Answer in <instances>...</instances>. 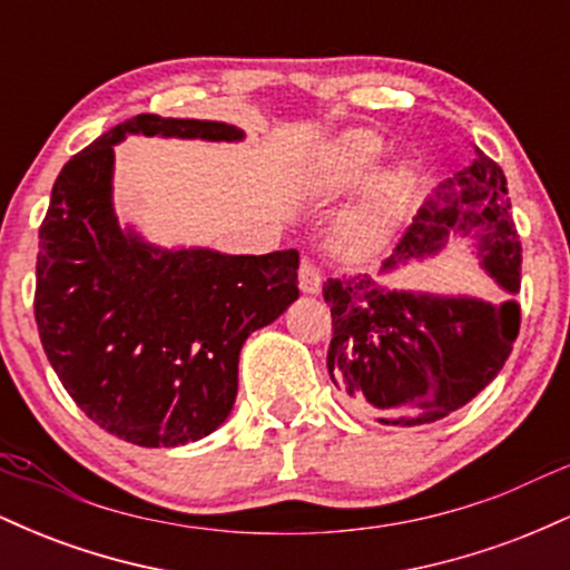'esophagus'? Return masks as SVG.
I'll use <instances>...</instances> for the list:
<instances>
[{
  "label": "esophagus",
  "instance_id": "1",
  "mask_svg": "<svg viewBox=\"0 0 570 570\" xmlns=\"http://www.w3.org/2000/svg\"><path fill=\"white\" fill-rule=\"evenodd\" d=\"M299 289L305 294L322 292V273H318V267L311 259H305L303 267H299Z\"/></svg>",
  "mask_w": 570,
  "mask_h": 570
}]
</instances>
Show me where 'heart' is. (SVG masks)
<instances>
[{
	"label": "heart",
	"instance_id": "1",
	"mask_svg": "<svg viewBox=\"0 0 570 570\" xmlns=\"http://www.w3.org/2000/svg\"><path fill=\"white\" fill-rule=\"evenodd\" d=\"M383 149V136L375 134V130H343L335 139L326 141L316 153V158L311 160L307 181L318 195H326V198L348 193L375 170ZM410 187L412 168L407 163H394V166H385L376 171L364 185L356 203H351L348 212L337 222V252L343 257H367V254L377 252L394 233Z\"/></svg>",
	"mask_w": 570,
	"mask_h": 570
}]
</instances>
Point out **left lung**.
<instances>
[{"mask_svg":"<svg viewBox=\"0 0 570 570\" xmlns=\"http://www.w3.org/2000/svg\"><path fill=\"white\" fill-rule=\"evenodd\" d=\"M450 233L476 240L482 271L507 294L520 292V238L509 214L507 176L474 147L472 166L423 203L381 276L448 246ZM326 367L356 410L385 426H421L450 415L499 375L520 332V305L469 294L389 289L370 276L330 278Z\"/></svg>","mask_w":570,"mask_h":570,"instance_id":"obj_1","label":"left lung"}]
</instances>
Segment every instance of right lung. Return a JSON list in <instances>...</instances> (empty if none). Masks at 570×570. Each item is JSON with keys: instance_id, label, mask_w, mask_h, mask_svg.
I'll return each mask as SVG.
<instances>
[{"instance_id": "obj_1", "label": "right lung", "mask_w": 570, "mask_h": 570, "mask_svg": "<svg viewBox=\"0 0 570 570\" xmlns=\"http://www.w3.org/2000/svg\"><path fill=\"white\" fill-rule=\"evenodd\" d=\"M126 136L240 141L244 130L136 115L75 155L39 227L35 316L90 421L139 448H179L227 421L246 337L299 297V254L163 248L120 227L112 176Z\"/></svg>"}]
</instances>
